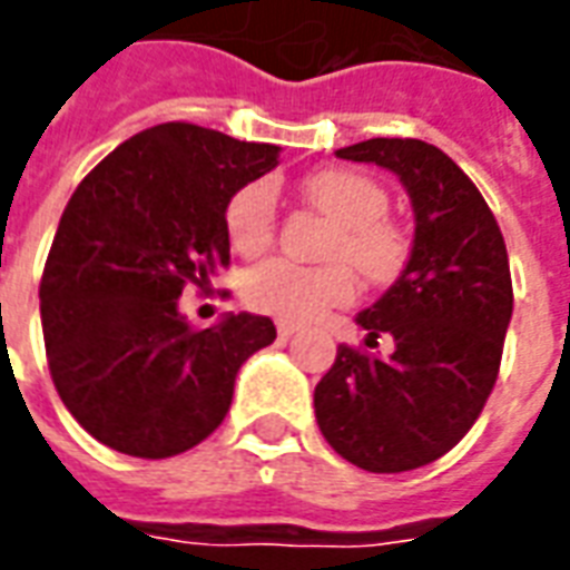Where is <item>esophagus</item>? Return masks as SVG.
Wrapping results in <instances>:
<instances>
[{
	"label": "esophagus",
	"mask_w": 570,
	"mask_h": 570,
	"mask_svg": "<svg viewBox=\"0 0 570 570\" xmlns=\"http://www.w3.org/2000/svg\"><path fill=\"white\" fill-rule=\"evenodd\" d=\"M295 332H298V325H293V323H277V334H281V337H293Z\"/></svg>",
	"instance_id": "obj_1"
}]
</instances>
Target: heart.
I'll list each match as a JSON object with an SVG mask.
<instances>
[{
  "label": "heart",
  "mask_w": 570,
  "mask_h": 570,
  "mask_svg": "<svg viewBox=\"0 0 570 570\" xmlns=\"http://www.w3.org/2000/svg\"><path fill=\"white\" fill-rule=\"evenodd\" d=\"M304 199L337 224L325 247L328 259H346L373 284H389L401 275L410 242L391 220L389 194L353 169H316L302 181ZM277 197L268 181H254L227 203V236L238 254L254 256L275 236ZM247 304L284 323H311L328 307L355 298L353 272L341 263L323 268L295 266L289 259H268L247 272L242 284Z\"/></svg>",
  "instance_id": "b5f03b06"
}]
</instances>
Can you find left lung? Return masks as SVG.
<instances>
[{
	"label": "left lung",
	"instance_id": "left-lung-1",
	"mask_svg": "<svg viewBox=\"0 0 570 570\" xmlns=\"http://www.w3.org/2000/svg\"><path fill=\"white\" fill-rule=\"evenodd\" d=\"M337 158L376 164L410 194L415 233L401 277L355 316L391 355L337 346L316 382L325 442L367 472L428 466L458 445L497 385L514 293L505 238L466 173L424 140H373Z\"/></svg>",
	"mask_w": 570,
	"mask_h": 570
}]
</instances>
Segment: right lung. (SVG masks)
<instances>
[{
    "label": "right lung",
    "mask_w": 570,
    "mask_h": 570,
    "mask_svg": "<svg viewBox=\"0 0 570 570\" xmlns=\"http://www.w3.org/2000/svg\"><path fill=\"white\" fill-rule=\"evenodd\" d=\"M281 149L167 121L134 134L80 181L43 266L50 376L82 430L112 451L181 454L227 419L238 367L275 323L224 314L194 332L179 311L229 266L227 203Z\"/></svg>",
    "instance_id": "add662e5"
}]
</instances>
